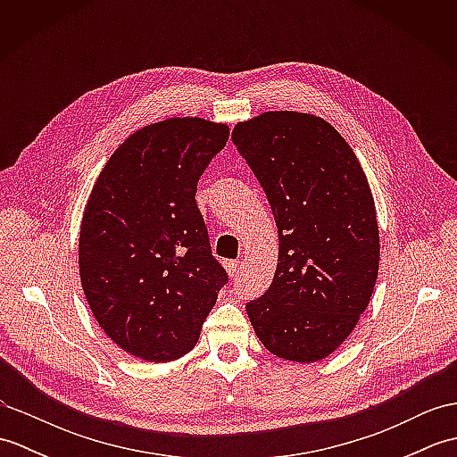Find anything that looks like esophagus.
Wrapping results in <instances>:
<instances>
[{
  "label": "esophagus",
  "instance_id": "1",
  "mask_svg": "<svg viewBox=\"0 0 457 457\" xmlns=\"http://www.w3.org/2000/svg\"><path fill=\"white\" fill-rule=\"evenodd\" d=\"M226 269L231 277H237L241 270V261H226Z\"/></svg>",
  "mask_w": 457,
  "mask_h": 457
}]
</instances>
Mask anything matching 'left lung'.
<instances>
[{
	"label": "left lung",
	"mask_w": 457,
	"mask_h": 457,
	"mask_svg": "<svg viewBox=\"0 0 457 457\" xmlns=\"http://www.w3.org/2000/svg\"><path fill=\"white\" fill-rule=\"evenodd\" d=\"M231 141L267 194L280 241L273 283L245 306L251 326L270 353L318 361L373 295L378 229L365 172L316 115L267 112L237 123Z\"/></svg>",
	"instance_id": "left-lung-1"
}]
</instances>
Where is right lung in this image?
<instances>
[{"label": "right lung", "mask_w": 457, "mask_h": 457, "mask_svg": "<svg viewBox=\"0 0 457 457\" xmlns=\"http://www.w3.org/2000/svg\"><path fill=\"white\" fill-rule=\"evenodd\" d=\"M228 137L226 125L200 118L147 125L94 184L80 228L82 288L104 332L135 357L188 353L229 283L194 198Z\"/></svg>", "instance_id": "1"}]
</instances>
